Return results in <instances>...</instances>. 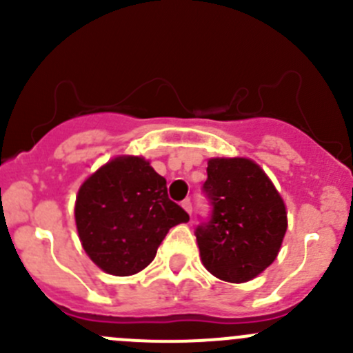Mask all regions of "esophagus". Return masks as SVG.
Instances as JSON below:
<instances>
[{"label":"esophagus","instance_id":"esophagus-1","mask_svg":"<svg viewBox=\"0 0 353 353\" xmlns=\"http://www.w3.org/2000/svg\"><path fill=\"white\" fill-rule=\"evenodd\" d=\"M181 205H183V208L186 210V212L190 213V215H191V213H193V205H191V201H190V199H184V201L181 203Z\"/></svg>","mask_w":353,"mask_h":353}]
</instances>
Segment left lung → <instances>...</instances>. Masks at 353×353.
<instances>
[{
  "label": "left lung",
  "mask_w": 353,
  "mask_h": 353,
  "mask_svg": "<svg viewBox=\"0 0 353 353\" xmlns=\"http://www.w3.org/2000/svg\"><path fill=\"white\" fill-rule=\"evenodd\" d=\"M203 193L212 205L194 230L212 275L243 283L275 261L287 230L285 203L265 170L249 159H210Z\"/></svg>",
  "instance_id": "8db88e82"
}]
</instances>
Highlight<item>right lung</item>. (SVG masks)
Instances as JSON below:
<instances>
[{"instance_id": "right-lung-1", "label": "right lung", "mask_w": 353, "mask_h": 353, "mask_svg": "<svg viewBox=\"0 0 353 353\" xmlns=\"http://www.w3.org/2000/svg\"><path fill=\"white\" fill-rule=\"evenodd\" d=\"M78 236L105 273L128 276L154 261L169 229L190 215L167 194V181L141 157H116L92 174L74 203Z\"/></svg>"}]
</instances>
